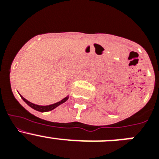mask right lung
Instances as JSON below:
<instances>
[{"mask_svg": "<svg viewBox=\"0 0 159 159\" xmlns=\"http://www.w3.org/2000/svg\"><path fill=\"white\" fill-rule=\"evenodd\" d=\"M20 97H21L22 99H23V100L25 101V102H26L29 107H31L32 109H34V110L38 111H40V112H46V111H49L53 110V109H55L56 107L60 106V104L64 103V102H66V101L68 99V96H67L65 97L64 99H63L62 100H60V102H56V103H53V104L47 105V106H40V105H36V104H34V103H32V102H29V101H28L27 99H25L22 95H20Z\"/></svg>", "mask_w": 159, "mask_h": 159, "instance_id": "add662e5", "label": "right lung"}]
</instances>
